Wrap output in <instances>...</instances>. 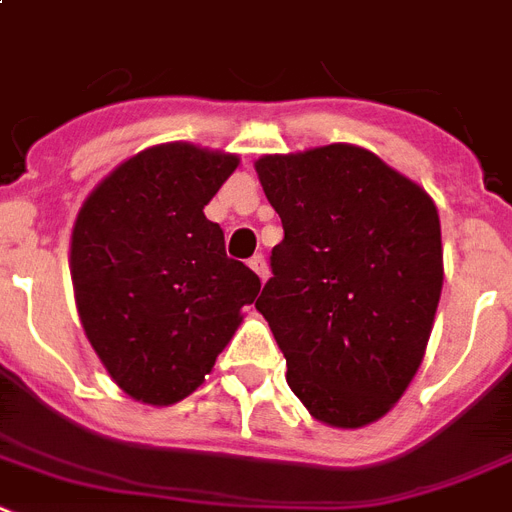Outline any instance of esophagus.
<instances>
[{
  "label": "esophagus",
  "mask_w": 512,
  "mask_h": 512,
  "mask_svg": "<svg viewBox=\"0 0 512 512\" xmlns=\"http://www.w3.org/2000/svg\"><path fill=\"white\" fill-rule=\"evenodd\" d=\"M248 266H251L253 272L259 274L261 282H266V277H269V266H266V259H264V256H253V259L248 261Z\"/></svg>",
  "instance_id": "34e87169"
}]
</instances>
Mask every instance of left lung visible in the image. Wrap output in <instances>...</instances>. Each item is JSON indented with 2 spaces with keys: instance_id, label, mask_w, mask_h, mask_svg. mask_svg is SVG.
I'll return each instance as SVG.
<instances>
[{
  "instance_id": "8db88e82",
  "label": "left lung",
  "mask_w": 512,
  "mask_h": 512,
  "mask_svg": "<svg viewBox=\"0 0 512 512\" xmlns=\"http://www.w3.org/2000/svg\"><path fill=\"white\" fill-rule=\"evenodd\" d=\"M282 238L256 308L308 413L356 429L398 403L442 293V232L426 190L371 151L332 143L256 162Z\"/></svg>"
}]
</instances>
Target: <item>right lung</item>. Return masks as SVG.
<instances>
[{
    "mask_svg": "<svg viewBox=\"0 0 512 512\" xmlns=\"http://www.w3.org/2000/svg\"><path fill=\"white\" fill-rule=\"evenodd\" d=\"M238 156L164 143L120 164L73 227L75 301L88 342L133 400L172 405L211 371L261 280L225 253L204 206Z\"/></svg>",
    "mask_w": 512,
    "mask_h": 512,
    "instance_id": "1",
    "label": "right lung"
}]
</instances>
